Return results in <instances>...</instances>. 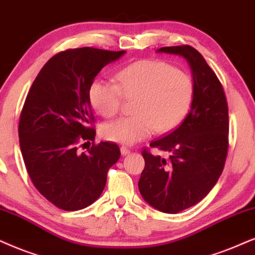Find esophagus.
Segmentation results:
<instances>
[{"label": "esophagus", "instance_id": "esophagus-1", "mask_svg": "<svg viewBox=\"0 0 255 255\" xmlns=\"http://www.w3.org/2000/svg\"><path fill=\"white\" fill-rule=\"evenodd\" d=\"M120 149H121V154H122V155H127V154L130 151L129 148H127L126 146H121Z\"/></svg>", "mask_w": 255, "mask_h": 255}]
</instances>
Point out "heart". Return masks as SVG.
Here are the masks:
<instances>
[{
	"mask_svg": "<svg viewBox=\"0 0 255 255\" xmlns=\"http://www.w3.org/2000/svg\"><path fill=\"white\" fill-rule=\"evenodd\" d=\"M195 87L192 76L161 60H140L117 73V83L95 80L89 87L93 108L105 118L117 115L126 100H134V115L106 122L101 136L133 144L157 133L173 130L192 107Z\"/></svg>",
	"mask_w": 255,
	"mask_h": 255,
	"instance_id": "b5f03b06",
	"label": "heart"
}]
</instances>
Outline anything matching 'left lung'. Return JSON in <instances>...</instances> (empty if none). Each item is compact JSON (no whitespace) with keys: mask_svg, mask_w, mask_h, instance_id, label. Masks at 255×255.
I'll return each instance as SVG.
<instances>
[{"mask_svg":"<svg viewBox=\"0 0 255 255\" xmlns=\"http://www.w3.org/2000/svg\"><path fill=\"white\" fill-rule=\"evenodd\" d=\"M157 51L188 61L195 93L182 124L149 144L169 153L168 159L142 150L138 189L151 207L176 214L201 201L220 178L228 154V105L217 74L198 50L183 44Z\"/></svg>","mask_w":255,"mask_h":255,"instance_id":"obj_1","label":"left lung"}]
</instances>
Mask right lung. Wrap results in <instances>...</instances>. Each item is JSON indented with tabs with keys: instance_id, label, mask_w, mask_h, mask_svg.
Segmentation results:
<instances>
[{
	"instance_id": "right-lung-1",
	"label": "right lung",
	"mask_w": 255,
	"mask_h": 255,
	"mask_svg": "<svg viewBox=\"0 0 255 255\" xmlns=\"http://www.w3.org/2000/svg\"><path fill=\"white\" fill-rule=\"evenodd\" d=\"M126 53L75 48L54 55L29 89L18 137L31 182L63 211L88 207L104 191L107 173L120 159L117 143H95L89 87L100 70ZM92 141L81 153L78 147Z\"/></svg>"
}]
</instances>
